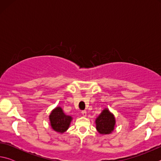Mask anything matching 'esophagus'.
Listing matches in <instances>:
<instances>
[{"instance_id": "34e87169", "label": "esophagus", "mask_w": 161, "mask_h": 161, "mask_svg": "<svg viewBox=\"0 0 161 161\" xmlns=\"http://www.w3.org/2000/svg\"><path fill=\"white\" fill-rule=\"evenodd\" d=\"M81 114H82L84 116H86V111L85 110L82 111H81Z\"/></svg>"}]
</instances>
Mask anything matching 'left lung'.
<instances>
[{
	"mask_svg": "<svg viewBox=\"0 0 161 161\" xmlns=\"http://www.w3.org/2000/svg\"><path fill=\"white\" fill-rule=\"evenodd\" d=\"M96 129L100 134H110L114 130L116 119L108 108H105L95 120Z\"/></svg>",
	"mask_w": 161,
	"mask_h": 161,
	"instance_id": "obj_1",
	"label": "left lung"
}]
</instances>
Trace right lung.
<instances>
[{"mask_svg":"<svg viewBox=\"0 0 161 161\" xmlns=\"http://www.w3.org/2000/svg\"><path fill=\"white\" fill-rule=\"evenodd\" d=\"M50 126L54 131L63 133L69 129L72 117L66 115L60 107H57L49 116Z\"/></svg>","mask_w":161,"mask_h":161,"instance_id":"right-lung-1","label":"right lung"}]
</instances>
